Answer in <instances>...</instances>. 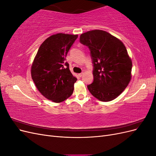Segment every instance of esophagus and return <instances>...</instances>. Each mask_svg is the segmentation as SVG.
<instances>
[{"instance_id": "esophagus-1", "label": "esophagus", "mask_w": 156, "mask_h": 156, "mask_svg": "<svg viewBox=\"0 0 156 156\" xmlns=\"http://www.w3.org/2000/svg\"><path fill=\"white\" fill-rule=\"evenodd\" d=\"M83 74H84L83 72H82V73H79V76L80 77H81L83 76Z\"/></svg>"}]
</instances>
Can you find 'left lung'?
Wrapping results in <instances>:
<instances>
[{
  "label": "left lung",
  "instance_id": "1",
  "mask_svg": "<svg viewBox=\"0 0 156 156\" xmlns=\"http://www.w3.org/2000/svg\"><path fill=\"white\" fill-rule=\"evenodd\" d=\"M90 51L94 81L88 90L99 100L110 101L123 92L131 80L132 62L125 45L109 33L94 30L80 36Z\"/></svg>",
  "mask_w": 156,
  "mask_h": 156
}]
</instances>
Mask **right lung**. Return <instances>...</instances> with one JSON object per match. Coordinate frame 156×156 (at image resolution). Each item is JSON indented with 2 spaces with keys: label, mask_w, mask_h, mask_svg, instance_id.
Returning <instances> with one entry per match:
<instances>
[{
  "label": "right lung",
  "mask_w": 156,
  "mask_h": 156,
  "mask_svg": "<svg viewBox=\"0 0 156 156\" xmlns=\"http://www.w3.org/2000/svg\"><path fill=\"white\" fill-rule=\"evenodd\" d=\"M77 37L62 33L49 37L40 45L33 62V81L42 95L53 102H62L73 94L77 78L71 73L66 57Z\"/></svg>",
  "instance_id": "add662e5"
}]
</instances>
